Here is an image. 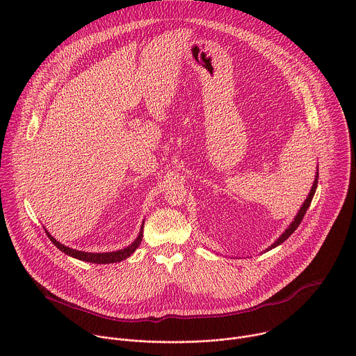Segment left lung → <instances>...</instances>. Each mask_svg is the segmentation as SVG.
Instances as JSON below:
<instances>
[{"instance_id":"left-lung-1","label":"left lung","mask_w":356,"mask_h":356,"mask_svg":"<svg viewBox=\"0 0 356 356\" xmlns=\"http://www.w3.org/2000/svg\"><path fill=\"white\" fill-rule=\"evenodd\" d=\"M317 183H318V173H317V176H316V180H314V184H313V187H312V191H310V194H309V197H307V200L304 201V204H302V207L300 209V211H298V214L296 216V218H294V221L290 224V227L283 232V235L269 248V249H273V248H276L277 245H280V243H283L296 229H297V227L300 225V222L302 221V218H304V216H306V213H307V210H309V207H310V204H312V200H313V197H314V193H316V188H317ZM268 249V250H269Z\"/></svg>"}]
</instances>
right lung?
<instances>
[{"label":"right lung","mask_w":356,"mask_h":356,"mask_svg":"<svg viewBox=\"0 0 356 356\" xmlns=\"http://www.w3.org/2000/svg\"><path fill=\"white\" fill-rule=\"evenodd\" d=\"M46 234H47L49 239L54 242V245L58 249H60L62 252H65L66 255L73 257V258L80 259V261H84V262H90V264H117V262H121V261L127 259L128 257H131L132 253L135 252V249L139 246V243L142 242V231H140L136 241L132 245L127 246L125 249H121V250H117V252H106V253H90V252H81V250L67 248V246L62 245L60 242H58L52 235H49V232H46Z\"/></svg>","instance_id":"add662e5"}]
</instances>
